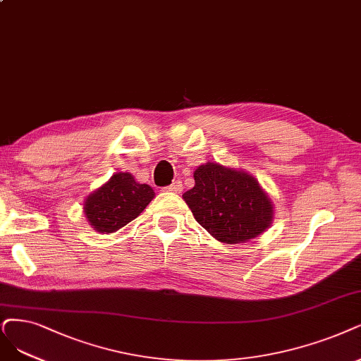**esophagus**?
<instances>
[{
  "label": "esophagus",
  "instance_id": "1",
  "mask_svg": "<svg viewBox=\"0 0 361 361\" xmlns=\"http://www.w3.org/2000/svg\"><path fill=\"white\" fill-rule=\"evenodd\" d=\"M164 190L173 192V193H180L183 190V184H181V181H176V183H172L171 185H168V188H165Z\"/></svg>",
  "mask_w": 361,
  "mask_h": 361
}]
</instances>
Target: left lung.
<instances>
[{
	"label": "left lung",
	"mask_w": 361,
	"mask_h": 361,
	"mask_svg": "<svg viewBox=\"0 0 361 361\" xmlns=\"http://www.w3.org/2000/svg\"><path fill=\"white\" fill-rule=\"evenodd\" d=\"M195 188L183 195L196 221L217 241L239 244L256 238L272 221V202L247 172L205 164L195 173Z\"/></svg>",
	"instance_id": "8db88e82"
}]
</instances>
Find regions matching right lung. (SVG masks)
<instances>
[{"label": "right lung", "instance_id": "add662e5", "mask_svg": "<svg viewBox=\"0 0 361 361\" xmlns=\"http://www.w3.org/2000/svg\"><path fill=\"white\" fill-rule=\"evenodd\" d=\"M153 197L154 192L150 185L137 183L128 172H118L87 196L85 214L93 229L113 233L137 219Z\"/></svg>", "mask_w": 361, "mask_h": 361}]
</instances>
